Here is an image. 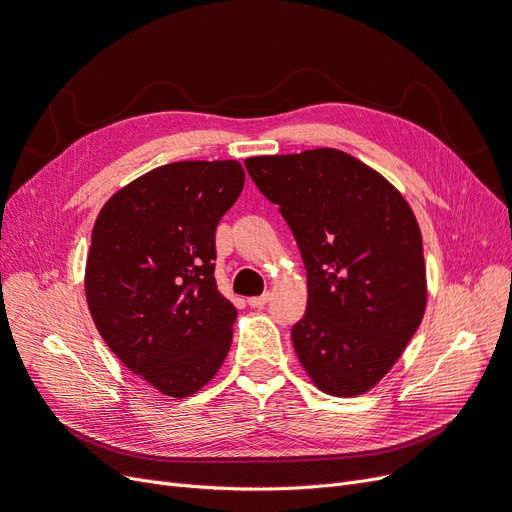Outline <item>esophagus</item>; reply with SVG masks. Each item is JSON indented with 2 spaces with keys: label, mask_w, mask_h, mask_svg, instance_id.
Segmentation results:
<instances>
[{
  "label": "esophagus",
  "mask_w": 512,
  "mask_h": 512,
  "mask_svg": "<svg viewBox=\"0 0 512 512\" xmlns=\"http://www.w3.org/2000/svg\"><path fill=\"white\" fill-rule=\"evenodd\" d=\"M269 300H271V294H269V292H264L262 296H254V298H250V300H248V304L252 306V309H262V306L267 304Z\"/></svg>",
  "instance_id": "34e87169"
}]
</instances>
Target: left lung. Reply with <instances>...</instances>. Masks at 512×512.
Returning a JSON list of instances; mask_svg holds the SVG:
<instances>
[{
    "instance_id": "8db88e82",
    "label": "left lung",
    "mask_w": 512,
    "mask_h": 512,
    "mask_svg": "<svg viewBox=\"0 0 512 512\" xmlns=\"http://www.w3.org/2000/svg\"><path fill=\"white\" fill-rule=\"evenodd\" d=\"M277 203L306 269L304 317L292 327L304 372L334 397L384 378L426 309L422 235L403 195L338 149L245 159Z\"/></svg>"
}]
</instances>
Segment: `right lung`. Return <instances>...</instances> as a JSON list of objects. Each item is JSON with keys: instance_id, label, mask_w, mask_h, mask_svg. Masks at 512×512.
I'll list each match as a JSON object with an SVG mask.
<instances>
[{"instance_id": "right-lung-1", "label": "right lung", "mask_w": 512, "mask_h": 512, "mask_svg": "<svg viewBox=\"0 0 512 512\" xmlns=\"http://www.w3.org/2000/svg\"><path fill=\"white\" fill-rule=\"evenodd\" d=\"M239 161H176L100 210L86 298L102 340L168 397L208 384L233 340L235 306L214 279L216 227L243 189Z\"/></svg>"}]
</instances>
